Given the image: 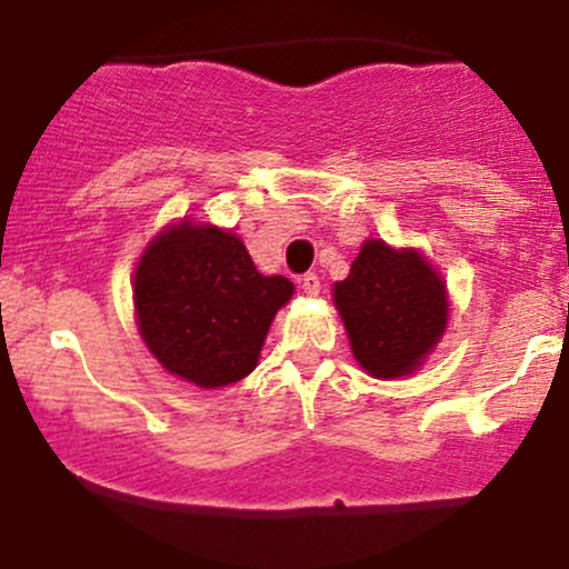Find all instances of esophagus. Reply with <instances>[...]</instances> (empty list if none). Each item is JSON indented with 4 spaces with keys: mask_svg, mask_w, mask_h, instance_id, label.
<instances>
[{
    "mask_svg": "<svg viewBox=\"0 0 569 569\" xmlns=\"http://www.w3.org/2000/svg\"><path fill=\"white\" fill-rule=\"evenodd\" d=\"M299 286H302L307 297H318V293H321V278H318L316 272H305V276L299 278Z\"/></svg>",
    "mask_w": 569,
    "mask_h": 569,
    "instance_id": "34e87169",
    "label": "esophagus"
}]
</instances>
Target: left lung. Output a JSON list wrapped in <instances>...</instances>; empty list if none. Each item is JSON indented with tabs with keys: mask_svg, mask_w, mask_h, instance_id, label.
<instances>
[{
	"mask_svg": "<svg viewBox=\"0 0 569 569\" xmlns=\"http://www.w3.org/2000/svg\"><path fill=\"white\" fill-rule=\"evenodd\" d=\"M356 361L380 380L411 375L439 345L447 329L449 299L439 272L415 248L367 240L335 283Z\"/></svg>",
	"mask_w": 569,
	"mask_h": 569,
	"instance_id": "1",
	"label": "left lung"
}]
</instances>
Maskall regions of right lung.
Returning <instances> with one entry per match:
<instances>
[{"mask_svg":"<svg viewBox=\"0 0 569 569\" xmlns=\"http://www.w3.org/2000/svg\"><path fill=\"white\" fill-rule=\"evenodd\" d=\"M293 283L262 276L238 234L213 224L166 227L133 276L136 323L152 356L198 388L251 375Z\"/></svg>","mask_w":569,"mask_h":569,"instance_id":"right-lung-1","label":"right lung"}]
</instances>
